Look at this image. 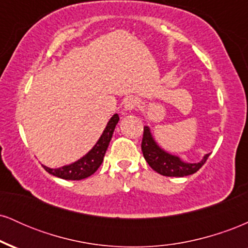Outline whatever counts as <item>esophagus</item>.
<instances>
[{"mask_svg": "<svg viewBox=\"0 0 248 248\" xmlns=\"http://www.w3.org/2000/svg\"><path fill=\"white\" fill-rule=\"evenodd\" d=\"M138 105H139V100L136 98H134V96H129V98H127L124 102V107L126 110H132L138 106Z\"/></svg>", "mask_w": 248, "mask_h": 248, "instance_id": "1", "label": "esophagus"}]
</instances>
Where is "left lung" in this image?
<instances>
[{"instance_id":"8db88e82","label":"left lung","mask_w":248,"mask_h":248,"mask_svg":"<svg viewBox=\"0 0 248 248\" xmlns=\"http://www.w3.org/2000/svg\"><path fill=\"white\" fill-rule=\"evenodd\" d=\"M141 149L144 158L152 167V169L160 175L168 176V177H184V176L197 172L210 156V154H206L203 160L197 163H186L182 161L178 156L171 155L162 149L154 140L150 128L148 126H144Z\"/></svg>"}]
</instances>
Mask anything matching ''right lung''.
I'll return each instance as SVG.
<instances>
[{"label": "right lung", "instance_id": "1", "mask_svg": "<svg viewBox=\"0 0 248 248\" xmlns=\"http://www.w3.org/2000/svg\"><path fill=\"white\" fill-rule=\"evenodd\" d=\"M119 120L120 119H119L118 114L113 115L110 120L108 121L104 133L95 143V146L86 155L82 156L78 161H76L75 163H71L69 166H64L62 168H56V169L43 166L44 169L51 175L56 176V177L69 179V181H80V179L90 177L101 166L108 144H109L113 132H114Z\"/></svg>", "mask_w": 248, "mask_h": 248}]
</instances>
